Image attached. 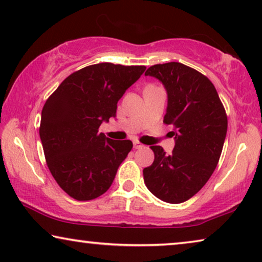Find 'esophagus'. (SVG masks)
I'll return each instance as SVG.
<instances>
[{
	"mask_svg": "<svg viewBox=\"0 0 262 262\" xmlns=\"http://www.w3.org/2000/svg\"><path fill=\"white\" fill-rule=\"evenodd\" d=\"M143 146H144V145L140 143V142H138V140H135V142H134V147L135 148H140V147H143Z\"/></svg>",
	"mask_w": 262,
	"mask_h": 262,
	"instance_id": "obj_1",
	"label": "esophagus"
}]
</instances>
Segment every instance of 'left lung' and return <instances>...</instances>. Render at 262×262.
<instances>
[{
	"label": "left lung",
	"instance_id": "obj_1",
	"mask_svg": "<svg viewBox=\"0 0 262 262\" xmlns=\"http://www.w3.org/2000/svg\"><path fill=\"white\" fill-rule=\"evenodd\" d=\"M167 91L164 123L176 145L171 155L151 146L155 160L143 170L144 183L160 200L180 204L198 193L218 165L227 132V115L206 76L183 63L155 64L145 72Z\"/></svg>",
	"mask_w": 262,
	"mask_h": 262
}]
</instances>
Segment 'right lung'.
I'll return each instance as SVG.
<instances>
[{"mask_svg":"<svg viewBox=\"0 0 262 262\" xmlns=\"http://www.w3.org/2000/svg\"><path fill=\"white\" fill-rule=\"evenodd\" d=\"M146 69L98 63L72 72L47 99L39 137L59 187L79 201L98 198L114 182L131 140L107 138L98 128L116 117L117 103Z\"/></svg>","mask_w":262,"mask_h":262,"instance_id":"obj_1","label":"right lung"}]
</instances>
